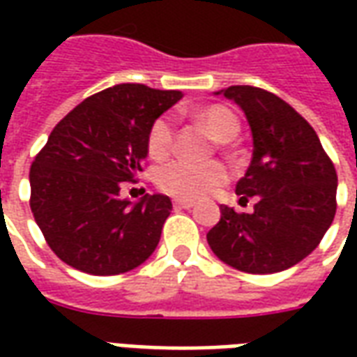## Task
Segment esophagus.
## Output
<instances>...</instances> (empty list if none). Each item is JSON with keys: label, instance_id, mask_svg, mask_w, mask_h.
Segmentation results:
<instances>
[{"label": "esophagus", "instance_id": "1", "mask_svg": "<svg viewBox=\"0 0 357 357\" xmlns=\"http://www.w3.org/2000/svg\"><path fill=\"white\" fill-rule=\"evenodd\" d=\"M174 206H176V208L189 210V208H193L195 202L193 201H181V199H176V201H174Z\"/></svg>", "mask_w": 357, "mask_h": 357}]
</instances>
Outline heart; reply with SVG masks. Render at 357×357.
Listing matches in <instances>:
<instances>
[{"instance_id":"obj_1","label":"heart","mask_w":357,"mask_h":357,"mask_svg":"<svg viewBox=\"0 0 357 357\" xmlns=\"http://www.w3.org/2000/svg\"><path fill=\"white\" fill-rule=\"evenodd\" d=\"M193 120L204 128L218 143H229L239 135V120L224 105H208L193 112ZM174 122L172 118H156L147 135V151L153 160H166L174 151ZM227 172L222 164H193L176 160L160 168L156 174V185L164 193L179 199H199L204 193L216 189L225 181Z\"/></svg>"}]
</instances>
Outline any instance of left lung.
Instances as JSON below:
<instances>
[{
	"label": "left lung",
	"mask_w": 357,
	"mask_h": 357,
	"mask_svg": "<svg viewBox=\"0 0 357 357\" xmlns=\"http://www.w3.org/2000/svg\"><path fill=\"white\" fill-rule=\"evenodd\" d=\"M224 95L239 107L252 133V160L235 193L255 199L250 214L220 206L208 233L212 252L247 273H277L312 255L337 212V172L314 128L281 97L252 86Z\"/></svg>",
	"instance_id": "1"
}]
</instances>
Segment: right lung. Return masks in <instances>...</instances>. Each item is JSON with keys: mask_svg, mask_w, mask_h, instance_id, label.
I'll use <instances>...</instances> for the list:
<instances>
[{"mask_svg": "<svg viewBox=\"0 0 357 357\" xmlns=\"http://www.w3.org/2000/svg\"><path fill=\"white\" fill-rule=\"evenodd\" d=\"M183 97L118 84L82 101L51 132L30 168V208L51 250L89 275H118L147 260L170 216V197H120L147 158V135Z\"/></svg>", "mask_w": 357, "mask_h": 357, "instance_id": "1", "label": "right lung"}]
</instances>
